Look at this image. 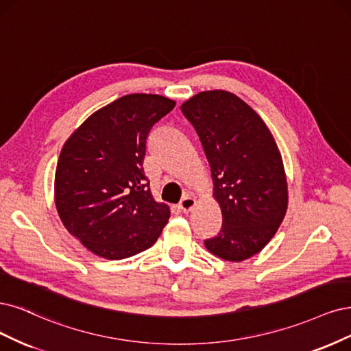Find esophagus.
Returning a JSON list of instances; mask_svg holds the SVG:
<instances>
[{"label": "esophagus", "mask_w": 351, "mask_h": 351, "mask_svg": "<svg viewBox=\"0 0 351 351\" xmlns=\"http://www.w3.org/2000/svg\"><path fill=\"white\" fill-rule=\"evenodd\" d=\"M194 206H195V199L192 198V197H189V195H186L185 198H182V201L179 202V208L182 210L184 213L191 211L192 207H194Z\"/></svg>", "instance_id": "1"}]
</instances>
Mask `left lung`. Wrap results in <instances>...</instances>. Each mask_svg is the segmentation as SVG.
Segmentation results:
<instances>
[{
	"instance_id": "obj_1",
	"label": "left lung",
	"mask_w": 351,
	"mask_h": 351,
	"mask_svg": "<svg viewBox=\"0 0 351 351\" xmlns=\"http://www.w3.org/2000/svg\"><path fill=\"white\" fill-rule=\"evenodd\" d=\"M180 109L201 140L221 208V229L204 245L226 261H243L273 239L286 216L287 180L277 144L256 112L230 92H201Z\"/></svg>"
}]
</instances>
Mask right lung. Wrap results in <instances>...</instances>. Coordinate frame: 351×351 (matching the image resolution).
<instances>
[{
    "instance_id": "add662e5",
    "label": "right lung",
    "mask_w": 351,
    "mask_h": 351,
    "mask_svg": "<svg viewBox=\"0 0 351 351\" xmlns=\"http://www.w3.org/2000/svg\"><path fill=\"white\" fill-rule=\"evenodd\" d=\"M175 101L135 93L99 109L64 144L55 206L65 229L106 259L140 254L157 241L171 210L156 202L143 162L147 137Z\"/></svg>"
}]
</instances>
